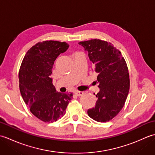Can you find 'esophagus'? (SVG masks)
Returning <instances> with one entry per match:
<instances>
[{
	"mask_svg": "<svg viewBox=\"0 0 155 155\" xmlns=\"http://www.w3.org/2000/svg\"><path fill=\"white\" fill-rule=\"evenodd\" d=\"M74 94L76 95V96H77V97L82 96V95L83 94V92H82V91H76L75 93H74Z\"/></svg>",
	"mask_w": 155,
	"mask_h": 155,
	"instance_id": "1",
	"label": "esophagus"
}]
</instances>
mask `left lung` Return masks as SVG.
Instances as JSON below:
<instances>
[{
    "label": "left lung",
    "instance_id": "left-lung-1",
    "mask_svg": "<svg viewBox=\"0 0 155 155\" xmlns=\"http://www.w3.org/2000/svg\"><path fill=\"white\" fill-rule=\"evenodd\" d=\"M78 44L88 52L97 72L96 83L100 91L95 106L87 113L97 122L104 123L117 116L123 108L130 88L127 65L121 52L109 42L99 39L82 41Z\"/></svg>",
    "mask_w": 155,
    "mask_h": 155
}]
</instances>
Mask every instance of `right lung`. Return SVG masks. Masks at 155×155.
Masks as SVG:
<instances>
[{"label": "right lung", "instance_id": "add662e5", "mask_svg": "<svg viewBox=\"0 0 155 155\" xmlns=\"http://www.w3.org/2000/svg\"><path fill=\"white\" fill-rule=\"evenodd\" d=\"M68 47L64 42H38L28 51L20 68L19 88L23 100L31 113L45 123L63 117L72 98L71 93L57 92L51 77L56 58Z\"/></svg>", "mask_w": 155, "mask_h": 155}]
</instances>
